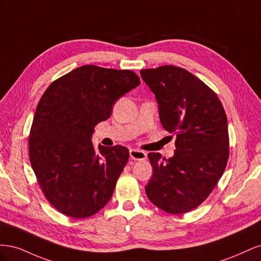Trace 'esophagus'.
<instances>
[{
  "mask_svg": "<svg viewBox=\"0 0 261 261\" xmlns=\"http://www.w3.org/2000/svg\"><path fill=\"white\" fill-rule=\"evenodd\" d=\"M129 155L133 160H145L147 158V153L138 149H130Z\"/></svg>",
  "mask_w": 261,
  "mask_h": 261,
  "instance_id": "esophagus-1",
  "label": "esophagus"
}]
</instances>
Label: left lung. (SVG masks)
<instances>
[{"label": "left lung", "mask_w": 261, "mask_h": 261, "mask_svg": "<svg viewBox=\"0 0 261 261\" xmlns=\"http://www.w3.org/2000/svg\"><path fill=\"white\" fill-rule=\"evenodd\" d=\"M140 75L154 94L163 128L176 135L170 159L148 154L153 174L146 194L158 208L180 215L198 207L223 174L226 115L217 94L184 68L164 65L141 69Z\"/></svg>", "instance_id": "8db88e82"}]
</instances>
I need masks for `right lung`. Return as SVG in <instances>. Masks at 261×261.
<instances>
[{
	"mask_svg": "<svg viewBox=\"0 0 261 261\" xmlns=\"http://www.w3.org/2000/svg\"><path fill=\"white\" fill-rule=\"evenodd\" d=\"M139 84L128 69L84 65L53 82L39 101L30 163L45 198L63 215L90 217L111 199L129 151L101 145L97 151L92 134L111 116L115 101Z\"/></svg>",
	"mask_w": 261,
	"mask_h": 261,
	"instance_id": "right-lung-1",
	"label": "right lung"
}]
</instances>
